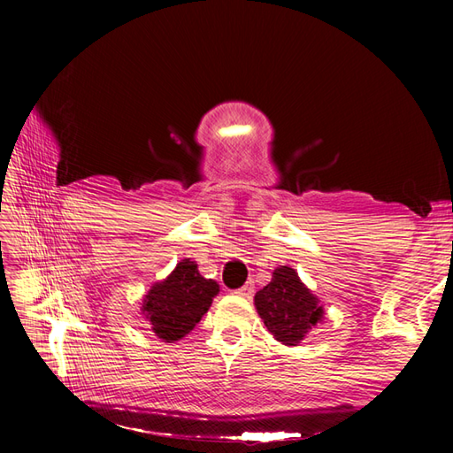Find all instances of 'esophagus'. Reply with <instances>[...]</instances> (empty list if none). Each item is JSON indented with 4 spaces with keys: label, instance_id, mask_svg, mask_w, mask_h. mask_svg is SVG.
Segmentation results:
<instances>
[{
    "label": "esophagus",
    "instance_id": "1",
    "mask_svg": "<svg viewBox=\"0 0 453 453\" xmlns=\"http://www.w3.org/2000/svg\"><path fill=\"white\" fill-rule=\"evenodd\" d=\"M253 293H255V285H253L251 281L245 283V285L242 287V289L236 291V295H238V296H243V298H251Z\"/></svg>",
    "mask_w": 453,
    "mask_h": 453
}]
</instances>
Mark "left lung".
<instances>
[{
    "label": "left lung",
    "instance_id": "1",
    "mask_svg": "<svg viewBox=\"0 0 453 453\" xmlns=\"http://www.w3.org/2000/svg\"><path fill=\"white\" fill-rule=\"evenodd\" d=\"M255 308L268 333L283 346H298L323 321L321 300L291 266H278L272 280L255 295Z\"/></svg>",
    "mask_w": 453,
    "mask_h": 453
}]
</instances>
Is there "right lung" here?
<instances>
[{"label":"right lung","instance_id":"1","mask_svg":"<svg viewBox=\"0 0 453 453\" xmlns=\"http://www.w3.org/2000/svg\"><path fill=\"white\" fill-rule=\"evenodd\" d=\"M217 295V281L200 276L195 260L183 258L166 278L150 285L142 315L157 338L173 344L200 323Z\"/></svg>","mask_w":453,"mask_h":453}]
</instances>
